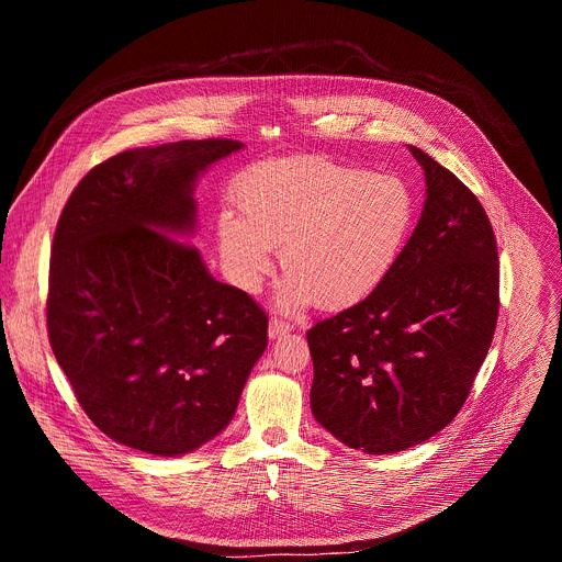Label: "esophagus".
I'll return each mask as SVG.
<instances>
[{
	"mask_svg": "<svg viewBox=\"0 0 562 562\" xmlns=\"http://www.w3.org/2000/svg\"><path fill=\"white\" fill-rule=\"evenodd\" d=\"M293 329V325H289V323H284V319H278V317H271V323H269V338H280V336H284V334H289Z\"/></svg>",
	"mask_w": 562,
	"mask_h": 562,
	"instance_id": "34e87169",
	"label": "esophagus"
}]
</instances>
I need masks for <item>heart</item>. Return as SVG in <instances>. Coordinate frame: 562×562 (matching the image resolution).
I'll return each instance as SVG.
<instances>
[{
    "mask_svg": "<svg viewBox=\"0 0 562 562\" xmlns=\"http://www.w3.org/2000/svg\"><path fill=\"white\" fill-rule=\"evenodd\" d=\"M217 215V247L228 280L258 293L278 245L286 267L278 306L340 308L375 291L403 254L416 198L405 180L325 155H291L251 167Z\"/></svg>",
    "mask_w": 562,
    "mask_h": 562,
    "instance_id": "b5f03b06",
    "label": "heart"
}]
</instances>
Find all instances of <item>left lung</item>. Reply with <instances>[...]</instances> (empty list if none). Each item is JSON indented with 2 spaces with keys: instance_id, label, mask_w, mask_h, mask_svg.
Returning a JSON list of instances; mask_svg holds the SVG:
<instances>
[{
  "instance_id": "obj_1",
  "label": "left lung",
  "mask_w": 562,
  "mask_h": 562,
  "mask_svg": "<svg viewBox=\"0 0 562 562\" xmlns=\"http://www.w3.org/2000/svg\"><path fill=\"white\" fill-rule=\"evenodd\" d=\"M427 182L416 231L382 284L306 331L311 409L340 442L395 453L462 409L498 319V247L477 198L409 146Z\"/></svg>"
}]
</instances>
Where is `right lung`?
<instances>
[{"instance_id": "1", "label": "right lung", "mask_w": 562, "mask_h": 562, "mask_svg": "<svg viewBox=\"0 0 562 562\" xmlns=\"http://www.w3.org/2000/svg\"><path fill=\"white\" fill-rule=\"evenodd\" d=\"M243 148L182 139L133 148L91 169L53 237L46 325L77 403L109 438L182 456L233 418L267 349L258 302L211 278L184 243L195 180Z\"/></svg>"}]
</instances>
